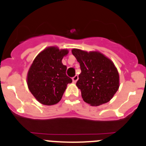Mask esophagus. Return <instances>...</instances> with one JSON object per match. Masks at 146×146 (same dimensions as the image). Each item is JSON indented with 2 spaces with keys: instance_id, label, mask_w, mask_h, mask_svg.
<instances>
[{
  "instance_id": "34e87169",
  "label": "esophagus",
  "mask_w": 146,
  "mask_h": 146,
  "mask_svg": "<svg viewBox=\"0 0 146 146\" xmlns=\"http://www.w3.org/2000/svg\"><path fill=\"white\" fill-rule=\"evenodd\" d=\"M78 79H79V77H78V76L77 75H75L74 77H72V80H73V82H76L77 80H78Z\"/></svg>"
}]
</instances>
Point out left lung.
<instances>
[{
  "instance_id": "1",
  "label": "left lung",
  "mask_w": 146,
  "mask_h": 146,
  "mask_svg": "<svg viewBox=\"0 0 146 146\" xmlns=\"http://www.w3.org/2000/svg\"><path fill=\"white\" fill-rule=\"evenodd\" d=\"M72 52L80 66L76 85L84 102L91 106L108 102L119 88V75L114 64L100 52L78 49H73Z\"/></svg>"
}]
</instances>
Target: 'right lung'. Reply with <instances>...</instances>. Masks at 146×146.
<instances>
[{
  "label": "right lung",
  "instance_id": "1",
  "mask_svg": "<svg viewBox=\"0 0 146 146\" xmlns=\"http://www.w3.org/2000/svg\"><path fill=\"white\" fill-rule=\"evenodd\" d=\"M67 54V50L48 47L37 55L31 66L27 77L28 88L42 104L59 102L67 84L72 82L66 74V66L62 64V59Z\"/></svg>",
  "mask_w": 146,
  "mask_h": 146
}]
</instances>
